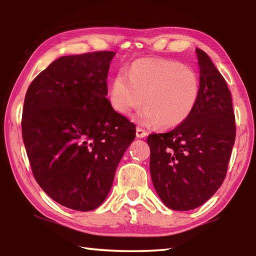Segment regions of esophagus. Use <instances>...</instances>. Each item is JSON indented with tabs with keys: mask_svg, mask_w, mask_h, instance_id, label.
Masks as SVG:
<instances>
[{
	"mask_svg": "<svg viewBox=\"0 0 256 256\" xmlns=\"http://www.w3.org/2000/svg\"><path fill=\"white\" fill-rule=\"evenodd\" d=\"M146 136V132L144 130H142L141 128H136V138H144Z\"/></svg>",
	"mask_w": 256,
	"mask_h": 256,
	"instance_id": "esophagus-1",
	"label": "esophagus"
}]
</instances>
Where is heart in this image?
Returning <instances> with one entry per match:
<instances>
[{"label":"heart","mask_w":256,"mask_h":256,"mask_svg":"<svg viewBox=\"0 0 256 256\" xmlns=\"http://www.w3.org/2000/svg\"><path fill=\"white\" fill-rule=\"evenodd\" d=\"M200 96V78L192 68L168 60H138L110 82L108 102L118 114L128 116L142 105L141 124L178 126L192 114ZM144 98H142V97Z\"/></svg>","instance_id":"1"}]
</instances>
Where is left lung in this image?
<instances>
[{
	"mask_svg": "<svg viewBox=\"0 0 256 256\" xmlns=\"http://www.w3.org/2000/svg\"><path fill=\"white\" fill-rule=\"evenodd\" d=\"M200 96L188 118L167 133L150 134V174L160 200L172 210L206 203L226 177L235 144L232 94L204 52L196 48Z\"/></svg>",
	"mask_w": 256,
	"mask_h": 256,
	"instance_id": "obj_1",
	"label": "left lung"
}]
</instances>
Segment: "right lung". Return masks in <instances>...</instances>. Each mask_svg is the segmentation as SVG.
<instances>
[{
    "label": "right lung",
    "instance_id": "obj_1",
    "mask_svg": "<svg viewBox=\"0 0 256 256\" xmlns=\"http://www.w3.org/2000/svg\"><path fill=\"white\" fill-rule=\"evenodd\" d=\"M114 56H62L34 78L24 97L21 126L34 180L73 210L90 211L105 201L136 138V125L106 98Z\"/></svg>",
    "mask_w": 256,
    "mask_h": 256
}]
</instances>
